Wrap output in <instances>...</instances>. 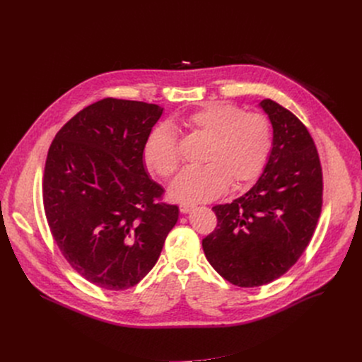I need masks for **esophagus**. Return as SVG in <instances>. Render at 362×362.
Wrapping results in <instances>:
<instances>
[{
    "label": "esophagus",
    "instance_id": "1",
    "mask_svg": "<svg viewBox=\"0 0 362 362\" xmlns=\"http://www.w3.org/2000/svg\"><path fill=\"white\" fill-rule=\"evenodd\" d=\"M193 209V204H187V203H180L179 204V211L182 212V214H187V212H190Z\"/></svg>",
    "mask_w": 362,
    "mask_h": 362
}]
</instances>
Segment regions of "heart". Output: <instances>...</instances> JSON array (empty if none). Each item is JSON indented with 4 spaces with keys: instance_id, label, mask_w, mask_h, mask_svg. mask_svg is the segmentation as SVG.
Masks as SVG:
<instances>
[{
    "instance_id": "obj_1",
    "label": "heart",
    "mask_w": 362,
    "mask_h": 362,
    "mask_svg": "<svg viewBox=\"0 0 362 362\" xmlns=\"http://www.w3.org/2000/svg\"><path fill=\"white\" fill-rule=\"evenodd\" d=\"M180 126L208 139L200 169L183 170L169 187V196L180 203L209 202L223 194L230 183L240 189L261 176L274 147L269 119L245 113L238 106L211 103L180 119ZM146 166L160 177H170L180 165L175 132L154 127L143 144Z\"/></svg>"
}]
</instances>
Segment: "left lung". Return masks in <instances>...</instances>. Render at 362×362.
<instances>
[{"instance_id": "obj_1", "label": "left lung", "mask_w": 362, "mask_h": 362, "mask_svg": "<svg viewBox=\"0 0 362 362\" xmlns=\"http://www.w3.org/2000/svg\"><path fill=\"white\" fill-rule=\"evenodd\" d=\"M259 106L274 129L269 160L250 190L214 206L218 225L202 240L215 271L242 288L288 272L311 242L322 208V169L311 134L276 101L265 98Z\"/></svg>"}]
</instances>
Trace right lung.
Here are the masks:
<instances>
[{
    "label": "right lung",
    "instance_id": "obj_1",
    "mask_svg": "<svg viewBox=\"0 0 362 362\" xmlns=\"http://www.w3.org/2000/svg\"><path fill=\"white\" fill-rule=\"evenodd\" d=\"M163 109L143 101L103 98L56 134L45 160L47 222L67 262L109 291L137 285L156 265L179 218L159 202L143 144Z\"/></svg>",
    "mask_w": 362,
    "mask_h": 362
}]
</instances>
